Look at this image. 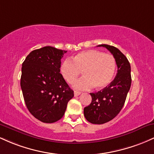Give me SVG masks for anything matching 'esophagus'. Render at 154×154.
I'll return each instance as SVG.
<instances>
[{
	"label": "esophagus",
	"mask_w": 154,
	"mask_h": 154,
	"mask_svg": "<svg viewBox=\"0 0 154 154\" xmlns=\"http://www.w3.org/2000/svg\"><path fill=\"white\" fill-rule=\"evenodd\" d=\"M81 94H82V92H80V91H74V96H75V97H77V96L80 95Z\"/></svg>",
	"instance_id": "34e87169"
}]
</instances>
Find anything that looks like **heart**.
Instances as JSON below:
<instances>
[{
    "label": "heart",
    "mask_w": 154,
    "mask_h": 154,
    "mask_svg": "<svg viewBox=\"0 0 154 154\" xmlns=\"http://www.w3.org/2000/svg\"><path fill=\"white\" fill-rule=\"evenodd\" d=\"M116 68V62L113 55L90 49L78 53L72 61L70 59L64 60L60 71L69 84H73L83 72L84 77L75 83V89H89L94 86L102 89L111 83Z\"/></svg>",
    "instance_id": "b5f03b06"
}]
</instances>
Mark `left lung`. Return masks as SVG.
Instances as JSON below:
<instances>
[{"label":"left lung","mask_w":154,"mask_h":154,"mask_svg":"<svg viewBox=\"0 0 154 154\" xmlns=\"http://www.w3.org/2000/svg\"><path fill=\"white\" fill-rule=\"evenodd\" d=\"M106 48L116 62V75L107 87L95 93H90L91 103L84 108V114L91 124H102L114 119L123 108L132 83L131 67L128 60L121 51L113 46L101 44Z\"/></svg>","instance_id":"1"}]
</instances>
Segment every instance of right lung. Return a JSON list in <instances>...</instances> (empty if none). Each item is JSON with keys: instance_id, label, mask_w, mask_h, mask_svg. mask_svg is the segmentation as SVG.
Wrapping results in <instances>:
<instances>
[{"instance_id": "add662e5", "label": "right lung", "mask_w": 154, "mask_h": 154, "mask_svg": "<svg viewBox=\"0 0 154 154\" xmlns=\"http://www.w3.org/2000/svg\"><path fill=\"white\" fill-rule=\"evenodd\" d=\"M66 52L44 46L31 51L22 63L20 85L26 106L44 123L63 118L68 101L74 96L60 72L61 59Z\"/></svg>"}]
</instances>
